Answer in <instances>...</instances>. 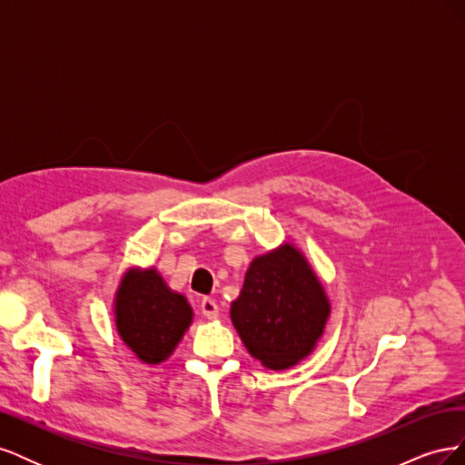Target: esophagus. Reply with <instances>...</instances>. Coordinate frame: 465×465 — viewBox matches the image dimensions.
<instances>
[{
    "mask_svg": "<svg viewBox=\"0 0 465 465\" xmlns=\"http://www.w3.org/2000/svg\"><path fill=\"white\" fill-rule=\"evenodd\" d=\"M202 314L207 320H217L219 318V306L213 299H203L202 301Z\"/></svg>",
    "mask_w": 465,
    "mask_h": 465,
    "instance_id": "34e87169",
    "label": "esophagus"
}]
</instances>
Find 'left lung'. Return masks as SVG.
<instances>
[{"instance_id":"8db88e82","label":"left lung","mask_w":465,"mask_h":465,"mask_svg":"<svg viewBox=\"0 0 465 465\" xmlns=\"http://www.w3.org/2000/svg\"><path fill=\"white\" fill-rule=\"evenodd\" d=\"M331 304L302 252L283 242L252 260L232 326L248 353L265 369L285 371L306 359L322 340Z\"/></svg>"}]
</instances>
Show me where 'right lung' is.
I'll return each instance as SVG.
<instances>
[{"instance_id":"obj_1","label":"right lung","mask_w":465,"mask_h":465,"mask_svg":"<svg viewBox=\"0 0 465 465\" xmlns=\"http://www.w3.org/2000/svg\"><path fill=\"white\" fill-rule=\"evenodd\" d=\"M193 322L184 294L166 285L154 267H130L114 294V323L122 341L145 364L174 353Z\"/></svg>"}]
</instances>
